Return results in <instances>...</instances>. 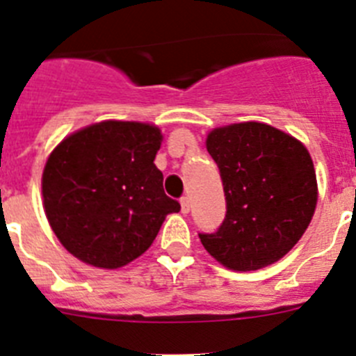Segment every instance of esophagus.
<instances>
[{"mask_svg": "<svg viewBox=\"0 0 356 356\" xmlns=\"http://www.w3.org/2000/svg\"><path fill=\"white\" fill-rule=\"evenodd\" d=\"M180 205H181V212H184V213L191 212V197H188V196L181 197Z\"/></svg>", "mask_w": 356, "mask_h": 356, "instance_id": "34e87169", "label": "esophagus"}]
</instances>
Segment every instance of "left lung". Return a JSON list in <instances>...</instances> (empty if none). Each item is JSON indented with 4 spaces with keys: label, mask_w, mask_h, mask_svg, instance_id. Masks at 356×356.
I'll return each mask as SVG.
<instances>
[{
    "label": "left lung",
    "mask_w": 356,
    "mask_h": 356,
    "mask_svg": "<svg viewBox=\"0 0 356 356\" xmlns=\"http://www.w3.org/2000/svg\"><path fill=\"white\" fill-rule=\"evenodd\" d=\"M207 151L219 168L226 216L213 234H200L217 262L257 271L294 248L317 203L316 169L307 147L264 122L217 128Z\"/></svg>",
    "instance_id": "left-lung-1"
}]
</instances>
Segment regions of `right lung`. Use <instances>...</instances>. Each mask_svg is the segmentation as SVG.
Here are the masks:
<instances>
[{
	"label": "right lung",
	"mask_w": 356,
	"mask_h": 356,
	"mask_svg": "<svg viewBox=\"0 0 356 356\" xmlns=\"http://www.w3.org/2000/svg\"><path fill=\"white\" fill-rule=\"evenodd\" d=\"M160 130L105 121L69 135L42 175L44 210L62 246L94 267L127 266L155 241L180 203L153 163Z\"/></svg>",
	"instance_id": "add662e5"
}]
</instances>
